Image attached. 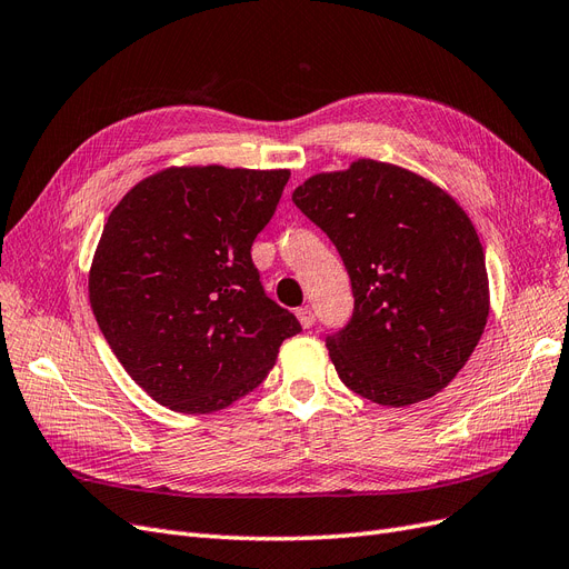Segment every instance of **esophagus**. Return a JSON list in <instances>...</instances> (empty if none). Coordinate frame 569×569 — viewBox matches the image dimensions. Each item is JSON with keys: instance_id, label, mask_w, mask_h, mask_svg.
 Listing matches in <instances>:
<instances>
[{"instance_id": "34e87169", "label": "esophagus", "mask_w": 569, "mask_h": 569, "mask_svg": "<svg viewBox=\"0 0 569 569\" xmlns=\"http://www.w3.org/2000/svg\"><path fill=\"white\" fill-rule=\"evenodd\" d=\"M297 320L301 322V327L303 330H308V327H313V322H316V316H313V311L311 308H297Z\"/></svg>"}]
</instances>
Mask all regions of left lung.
Here are the masks:
<instances>
[{
    "label": "left lung",
    "instance_id": "1",
    "mask_svg": "<svg viewBox=\"0 0 569 569\" xmlns=\"http://www.w3.org/2000/svg\"><path fill=\"white\" fill-rule=\"evenodd\" d=\"M332 239L353 287V318L327 339L339 380L403 408L449 387L489 318V274L462 206L429 178L358 159L291 194Z\"/></svg>",
    "mask_w": 569,
    "mask_h": 569
}]
</instances>
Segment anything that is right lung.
Instances as JSON below:
<instances>
[{
    "label": "right lung",
    "instance_id": "right-lung-1",
    "mask_svg": "<svg viewBox=\"0 0 569 569\" xmlns=\"http://www.w3.org/2000/svg\"><path fill=\"white\" fill-rule=\"evenodd\" d=\"M287 180V168L168 166L113 206L92 256L90 306L153 401L189 416L228 408L301 332L251 261Z\"/></svg>",
    "mask_w": 569,
    "mask_h": 569
}]
</instances>
